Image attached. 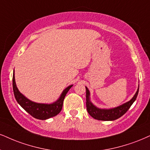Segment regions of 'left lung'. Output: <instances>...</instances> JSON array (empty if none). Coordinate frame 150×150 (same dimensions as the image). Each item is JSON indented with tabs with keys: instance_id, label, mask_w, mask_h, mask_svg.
I'll use <instances>...</instances> for the list:
<instances>
[{
	"instance_id": "left-lung-1",
	"label": "left lung",
	"mask_w": 150,
	"mask_h": 150,
	"mask_svg": "<svg viewBox=\"0 0 150 150\" xmlns=\"http://www.w3.org/2000/svg\"><path fill=\"white\" fill-rule=\"evenodd\" d=\"M86 108L88 113L92 116V117L98 120H102V121H112V120H117L118 118L123 115L127 112L133 103L136 101L137 98L138 90L139 88H138L137 92H136L134 97L130 101H127L122 105L115 107L113 108L110 109H101L97 108L90 101V93L88 88L86 87Z\"/></svg>"
}]
</instances>
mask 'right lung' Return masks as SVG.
I'll use <instances>...</instances> for the list:
<instances>
[{
	"label": "right lung",
	"mask_w": 150,
	"mask_h": 150,
	"mask_svg": "<svg viewBox=\"0 0 150 150\" xmlns=\"http://www.w3.org/2000/svg\"><path fill=\"white\" fill-rule=\"evenodd\" d=\"M12 86L14 97H15L16 100L18 104L25 111L28 112L30 115H32L33 117L42 120L54 117L61 111L64 97H65L67 93L69 91L70 88L72 87V85L68 86L67 88L63 90V92H62L60 97H59L58 100L52 103L48 104V103H36L29 100L28 98L25 97V96L22 95L21 92L18 91L15 83L14 70L12 78Z\"/></svg>",
	"instance_id": "obj_1"
}]
</instances>
